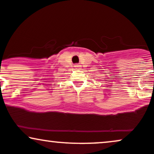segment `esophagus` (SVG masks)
<instances>
[{
  "label": "esophagus",
  "mask_w": 154,
  "mask_h": 154,
  "mask_svg": "<svg viewBox=\"0 0 154 154\" xmlns=\"http://www.w3.org/2000/svg\"><path fill=\"white\" fill-rule=\"evenodd\" d=\"M75 68H80V65H79V64H76V65H75Z\"/></svg>",
  "instance_id": "34e87169"
}]
</instances>
